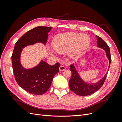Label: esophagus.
I'll use <instances>...</instances> for the list:
<instances>
[{
  "label": "esophagus",
  "instance_id": "esophagus-1",
  "mask_svg": "<svg viewBox=\"0 0 122 122\" xmlns=\"http://www.w3.org/2000/svg\"><path fill=\"white\" fill-rule=\"evenodd\" d=\"M65 69H66V67L64 66H61L60 68H59V70H60V71H64Z\"/></svg>",
  "mask_w": 122,
  "mask_h": 122
}]
</instances>
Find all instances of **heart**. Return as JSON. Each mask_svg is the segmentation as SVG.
Returning <instances> with one entry per match:
<instances>
[{"label": "heart", "instance_id": "heart-1", "mask_svg": "<svg viewBox=\"0 0 122 122\" xmlns=\"http://www.w3.org/2000/svg\"><path fill=\"white\" fill-rule=\"evenodd\" d=\"M90 39L86 35L79 33L66 32L57 35L52 42L54 49L60 53H64L68 51L67 55L70 58L75 57L90 44ZM51 53L54 52L51 50Z\"/></svg>", "mask_w": 122, "mask_h": 122}]
</instances>
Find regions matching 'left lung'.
Wrapping results in <instances>:
<instances>
[{"mask_svg": "<svg viewBox=\"0 0 122 122\" xmlns=\"http://www.w3.org/2000/svg\"><path fill=\"white\" fill-rule=\"evenodd\" d=\"M96 36L97 38V47L100 48L105 51L106 56L109 60L108 69L105 75L101 79L99 80L96 83H91L86 82L82 79L79 73L76 70L74 64L70 66V67L72 72V76L69 82L70 88L72 91L74 92L76 94L81 96H86L90 95L95 93L96 92H97L101 87L103 84H104L109 69L110 62H111L112 59L109 46L102 38L99 37L98 36Z\"/></svg>", "mask_w": 122, "mask_h": 122, "instance_id": "obj_1", "label": "left lung"}]
</instances>
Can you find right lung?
I'll return each instance as SVG.
<instances>
[{
	"mask_svg": "<svg viewBox=\"0 0 122 122\" xmlns=\"http://www.w3.org/2000/svg\"><path fill=\"white\" fill-rule=\"evenodd\" d=\"M52 27L38 26L24 34L15 45L12 62L15 78L17 83L29 93L42 95L50 88L54 76L59 72L58 62L50 66L41 60L35 67L26 69L21 62V55L24 48L41 43L45 45L48 32Z\"/></svg>",
	"mask_w": 122,
	"mask_h": 122,
	"instance_id": "obj_1",
	"label": "right lung"
}]
</instances>
